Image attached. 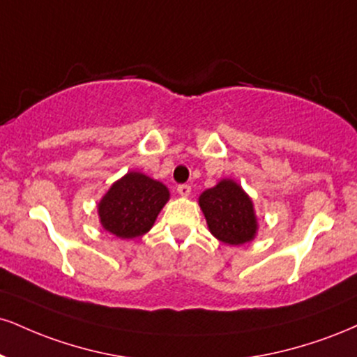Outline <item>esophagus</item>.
Wrapping results in <instances>:
<instances>
[{
	"label": "esophagus",
	"mask_w": 357,
	"mask_h": 357,
	"mask_svg": "<svg viewBox=\"0 0 357 357\" xmlns=\"http://www.w3.org/2000/svg\"><path fill=\"white\" fill-rule=\"evenodd\" d=\"M178 192H179V196L188 197V196L191 195V186H190V184H179Z\"/></svg>",
	"instance_id": "34e87169"
}]
</instances>
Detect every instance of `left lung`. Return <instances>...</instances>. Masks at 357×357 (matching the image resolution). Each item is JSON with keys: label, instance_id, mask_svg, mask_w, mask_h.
<instances>
[{"label": "left lung", "instance_id": "8db88e82", "mask_svg": "<svg viewBox=\"0 0 357 357\" xmlns=\"http://www.w3.org/2000/svg\"><path fill=\"white\" fill-rule=\"evenodd\" d=\"M209 231L216 239L239 246L255 239L257 220L249 197L233 179H221L214 188L199 196Z\"/></svg>", "mask_w": 357, "mask_h": 357}]
</instances>
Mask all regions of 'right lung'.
Returning a JSON list of instances; mask_svg holds the SVG:
<instances>
[{
  "mask_svg": "<svg viewBox=\"0 0 357 357\" xmlns=\"http://www.w3.org/2000/svg\"><path fill=\"white\" fill-rule=\"evenodd\" d=\"M169 199L165 184L130 171L118 179L98 204L101 226L121 239H132L151 229Z\"/></svg>",
  "mask_w": 357,
  "mask_h": 357,
  "instance_id": "1",
  "label": "right lung"
}]
</instances>
